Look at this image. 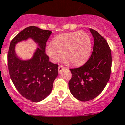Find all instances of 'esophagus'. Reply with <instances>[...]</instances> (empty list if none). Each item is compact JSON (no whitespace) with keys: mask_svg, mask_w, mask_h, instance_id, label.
<instances>
[{"mask_svg":"<svg viewBox=\"0 0 125 125\" xmlns=\"http://www.w3.org/2000/svg\"><path fill=\"white\" fill-rule=\"evenodd\" d=\"M64 69H65V67H63V66L59 65V66H58V72H60L61 71H62V70H63Z\"/></svg>","mask_w":125,"mask_h":125,"instance_id":"esophagus-1","label":"esophagus"}]
</instances>
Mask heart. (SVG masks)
<instances>
[{
    "label": "heart",
    "instance_id": "obj_1",
    "mask_svg": "<svg viewBox=\"0 0 125 125\" xmlns=\"http://www.w3.org/2000/svg\"><path fill=\"white\" fill-rule=\"evenodd\" d=\"M92 40L83 31L62 33L48 44L46 51L53 62L57 63L65 54V59L74 66L85 62L92 51Z\"/></svg>",
    "mask_w": 125,
    "mask_h": 125
}]
</instances>
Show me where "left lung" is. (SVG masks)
<instances>
[{
  "label": "left lung",
  "instance_id": "8db88e82",
  "mask_svg": "<svg viewBox=\"0 0 125 125\" xmlns=\"http://www.w3.org/2000/svg\"><path fill=\"white\" fill-rule=\"evenodd\" d=\"M90 30L94 39L92 55L84 65L70 69L69 90L83 102L92 100L103 91L109 80L112 65L111 51L106 40L96 30Z\"/></svg>",
  "mask_w": 125,
  "mask_h": 125
}]
</instances>
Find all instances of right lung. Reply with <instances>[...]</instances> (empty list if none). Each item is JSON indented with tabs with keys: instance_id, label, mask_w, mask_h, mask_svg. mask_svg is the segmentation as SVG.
I'll list each match as a JSON object with an SVG mask.
<instances>
[{
	"instance_id": "right-lung-1",
	"label": "right lung",
	"mask_w": 125,
	"mask_h": 125,
	"mask_svg": "<svg viewBox=\"0 0 125 125\" xmlns=\"http://www.w3.org/2000/svg\"><path fill=\"white\" fill-rule=\"evenodd\" d=\"M52 32L30 26L21 31L11 41L7 54L9 75L16 90L30 101L38 102L46 98L53 89L58 75V65L49 61L46 44ZM29 38L38 44L34 56L28 61L20 59L15 53V45Z\"/></svg>"
}]
</instances>
